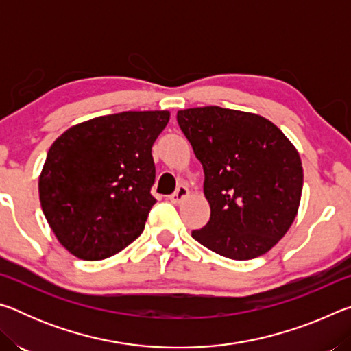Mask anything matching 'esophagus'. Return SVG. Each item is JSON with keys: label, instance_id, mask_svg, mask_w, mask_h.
Instances as JSON below:
<instances>
[{"label": "esophagus", "instance_id": "obj_1", "mask_svg": "<svg viewBox=\"0 0 351 351\" xmlns=\"http://www.w3.org/2000/svg\"><path fill=\"white\" fill-rule=\"evenodd\" d=\"M187 197H189V189L186 186H180L175 190L173 195H170V201L175 204H180Z\"/></svg>", "mask_w": 351, "mask_h": 351}]
</instances>
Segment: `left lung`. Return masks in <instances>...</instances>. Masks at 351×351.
<instances>
[{"instance_id":"obj_1","label":"left lung","mask_w":351,"mask_h":351,"mask_svg":"<svg viewBox=\"0 0 351 351\" xmlns=\"http://www.w3.org/2000/svg\"><path fill=\"white\" fill-rule=\"evenodd\" d=\"M203 164L210 218L192 230L223 257L251 260L288 232L300 204L304 169L294 145L268 119L221 106L178 111Z\"/></svg>"}]
</instances>
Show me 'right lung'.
<instances>
[{
  "label": "right lung",
  "instance_id": "add662e5",
  "mask_svg": "<svg viewBox=\"0 0 351 351\" xmlns=\"http://www.w3.org/2000/svg\"><path fill=\"white\" fill-rule=\"evenodd\" d=\"M169 111H123L66 130L47 152L40 203L63 247L82 260L121 252L156 203L152 147Z\"/></svg>",
  "mask_w": 351,
  "mask_h": 351
}]
</instances>
